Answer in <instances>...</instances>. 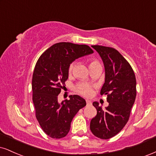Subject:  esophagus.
Instances as JSON below:
<instances>
[{"instance_id":"34e87169","label":"esophagus","mask_w":156,"mask_h":156,"mask_svg":"<svg viewBox=\"0 0 156 156\" xmlns=\"http://www.w3.org/2000/svg\"><path fill=\"white\" fill-rule=\"evenodd\" d=\"M86 103H87V105H92V101H90V100H86Z\"/></svg>"}]
</instances>
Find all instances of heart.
<instances>
[{
	"label": "heart",
	"instance_id": "1",
	"mask_svg": "<svg viewBox=\"0 0 156 156\" xmlns=\"http://www.w3.org/2000/svg\"><path fill=\"white\" fill-rule=\"evenodd\" d=\"M95 65H101V64H100L99 61H98L97 60H92L90 61V67L92 66H95ZM74 69V63H72V64L69 66V74H71V73L73 72ZM79 91H80V93H81L82 95H83L84 96H87V97H90V96H91L92 94H93V89L90 87H82L80 88Z\"/></svg>",
	"mask_w": 156,
	"mask_h": 156
}]
</instances>
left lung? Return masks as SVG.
<instances>
[{
	"label": "left lung",
	"instance_id": "8db88e82",
	"mask_svg": "<svg viewBox=\"0 0 156 156\" xmlns=\"http://www.w3.org/2000/svg\"><path fill=\"white\" fill-rule=\"evenodd\" d=\"M92 47L104 64L105 82L101 95H107L108 105L103 110L98 102H93L97 115L90 122V130L95 137L108 140L116 135L128 122L137 94L136 78L132 66L117 50Z\"/></svg>",
	"mask_w": 156,
	"mask_h": 156
}]
</instances>
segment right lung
Segmentation results:
<instances>
[{
	"mask_svg": "<svg viewBox=\"0 0 156 156\" xmlns=\"http://www.w3.org/2000/svg\"><path fill=\"white\" fill-rule=\"evenodd\" d=\"M93 53L87 45L63 42L46 50L36 63L32 81V101L36 118L50 137L60 139L66 136L73 118L86 105L85 100L80 95H69V100L61 103L58 95L65 87L71 63Z\"/></svg>",
	"mask_w": 156,
	"mask_h": 156,
	"instance_id": "1",
	"label": "right lung"
}]
</instances>
